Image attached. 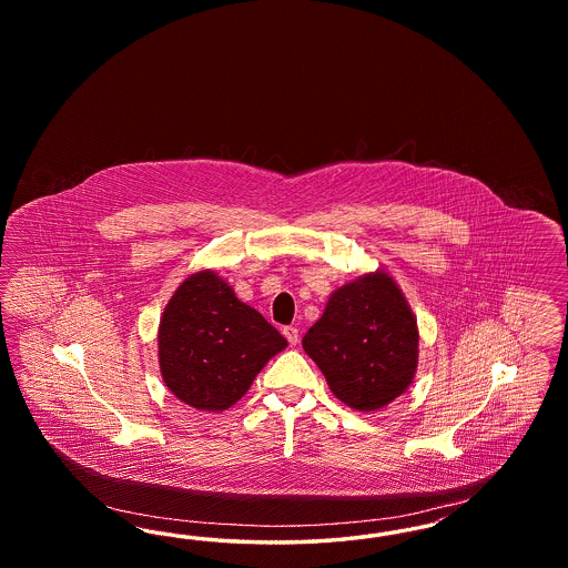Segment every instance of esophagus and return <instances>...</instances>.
Here are the masks:
<instances>
[{
	"instance_id": "34e87169",
	"label": "esophagus",
	"mask_w": 568,
	"mask_h": 568,
	"mask_svg": "<svg viewBox=\"0 0 568 568\" xmlns=\"http://www.w3.org/2000/svg\"><path fill=\"white\" fill-rule=\"evenodd\" d=\"M283 334H285V338L290 341V345H297V341H300V329H297L296 325L283 327Z\"/></svg>"
}]
</instances>
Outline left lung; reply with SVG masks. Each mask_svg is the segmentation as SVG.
I'll use <instances>...</instances> for the list:
<instances>
[{
	"label": "left lung",
	"mask_w": 568,
	"mask_h": 568,
	"mask_svg": "<svg viewBox=\"0 0 568 568\" xmlns=\"http://www.w3.org/2000/svg\"><path fill=\"white\" fill-rule=\"evenodd\" d=\"M302 347L332 394L355 410H378L405 394L419 355L417 320L398 283L368 272L332 292Z\"/></svg>",
	"instance_id": "8db88e82"
}]
</instances>
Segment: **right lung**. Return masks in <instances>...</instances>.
<instances>
[{
  "mask_svg": "<svg viewBox=\"0 0 568 568\" xmlns=\"http://www.w3.org/2000/svg\"><path fill=\"white\" fill-rule=\"evenodd\" d=\"M287 341L241 302L215 271L190 274L158 329L165 387L185 405L219 413L236 405Z\"/></svg>",
  "mask_w": 568,
  "mask_h": 568,
  "instance_id": "obj_1",
  "label": "right lung"
}]
</instances>
